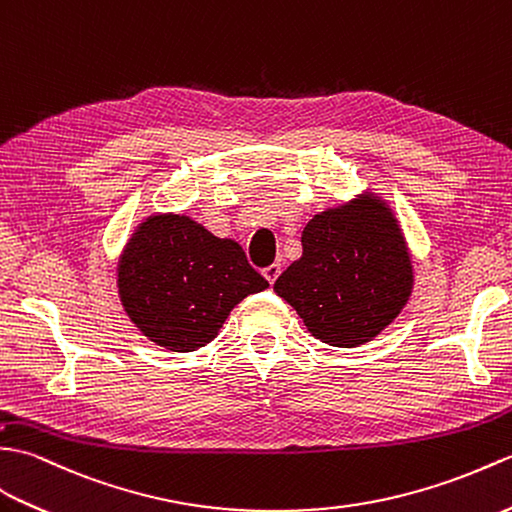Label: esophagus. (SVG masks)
<instances>
[{
	"label": "esophagus",
	"mask_w": 512,
	"mask_h": 512,
	"mask_svg": "<svg viewBox=\"0 0 512 512\" xmlns=\"http://www.w3.org/2000/svg\"><path fill=\"white\" fill-rule=\"evenodd\" d=\"M282 274V267L278 265V263H274V265H269L267 269H263V276L267 278V282L269 285H274V282L278 280V276Z\"/></svg>",
	"instance_id": "esophagus-1"
}]
</instances>
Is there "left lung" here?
Wrapping results in <instances>:
<instances>
[{
	"mask_svg": "<svg viewBox=\"0 0 512 512\" xmlns=\"http://www.w3.org/2000/svg\"><path fill=\"white\" fill-rule=\"evenodd\" d=\"M274 291L320 342H372L414 291L412 252L390 203L368 188L317 212L302 232V256L282 271Z\"/></svg>",
	"mask_w": 512,
	"mask_h": 512,
	"instance_id": "1",
	"label": "left lung"
}]
</instances>
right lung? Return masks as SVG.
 I'll use <instances>...</instances> for the list:
<instances>
[{"label":"right lung","mask_w":512,"mask_h":512,"mask_svg":"<svg viewBox=\"0 0 512 512\" xmlns=\"http://www.w3.org/2000/svg\"><path fill=\"white\" fill-rule=\"evenodd\" d=\"M116 287L146 339L192 352L210 344L234 306L269 282L232 238L214 236L186 214L155 212L122 247Z\"/></svg>","instance_id":"1"}]
</instances>
